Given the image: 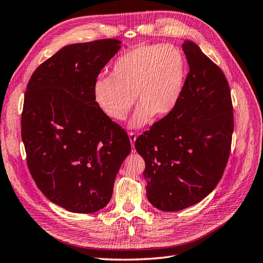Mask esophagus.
Returning <instances> with one entry per match:
<instances>
[{
	"label": "esophagus",
	"instance_id": "34e87169",
	"mask_svg": "<svg viewBox=\"0 0 263 263\" xmlns=\"http://www.w3.org/2000/svg\"><path fill=\"white\" fill-rule=\"evenodd\" d=\"M129 138H130V141H131V144L133 146L132 152H134V151H136V150H134V142H136V140H137V134L134 132H129Z\"/></svg>",
	"mask_w": 263,
	"mask_h": 263
}]
</instances>
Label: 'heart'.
<instances>
[{
    "label": "heart",
    "instance_id": "obj_1",
    "mask_svg": "<svg viewBox=\"0 0 263 263\" xmlns=\"http://www.w3.org/2000/svg\"><path fill=\"white\" fill-rule=\"evenodd\" d=\"M186 61L173 45H140L120 55L110 69V78L93 84L94 102L107 118L124 121L134 104L140 103L131 126H142L156 116H169L183 92Z\"/></svg>",
    "mask_w": 263,
    "mask_h": 263
}]
</instances>
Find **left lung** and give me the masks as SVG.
Listing matches in <instances>:
<instances>
[{
	"instance_id": "left-lung-1",
	"label": "left lung",
	"mask_w": 263,
	"mask_h": 263,
	"mask_svg": "<svg viewBox=\"0 0 263 263\" xmlns=\"http://www.w3.org/2000/svg\"><path fill=\"white\" fill-rule=\"evenodd\" d=\"M182 49L190 70L176 109L136 141L145 161L147 199L167 212L196 204L212 192L224 172L233 133L224 73L196 43L184 41Z\"/></svg>"
}]
</instances>
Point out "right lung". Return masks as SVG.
<instances>
[{
    "mask_svg": "<svg viewBox=\"0 0 263 263\" xmlns=\"http://www.w3.org/2000/svg\"><path fill=\"white\" fill-rule=\"evenodd\" d=\"M120 44L102 39L66 45L26 86L21 134L30 173L46 198L70 212L93 213L109 203L131 152L125 130L93 99V84Z\"/></svg>",
    "mask_w": 263,
    "mask_h": 263,
    "instance_id": "add662e5",
    "label": "right lung"
}]
</instances>
